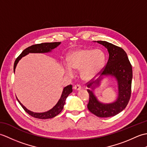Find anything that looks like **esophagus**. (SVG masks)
<instances>
[{
	"label": "esophagus",
	"mask_w": 147,
	"mask_h": 147,
	"mask_svg": "<svg viewBox=\"0 0 147 147\" xmlns=\"http://www.w3.org/2000/svg\"><path fill=\"white\" fill-rule=\"evenodd\" d=\"M81 88H82V87H81V86L80 85H76L74 86V89L76 90H80Z\"/></svg>",
	"instance_id": "obj_1"
}]
</instances>
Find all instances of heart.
<instances>
[{
	"mask_svg": "<svg viewBox=\"0 0 147 147\" xmlns=\"http://www.w3.org/2000/svg\"><path fill=\"white\" fill-rule=\"evenodd\" d=\"M105 55L100 49H83L72 52L67 58L69 66L65 67L66 73L72 75L73 69L81 70L84 80H90L96 77L104 67Z\"/></svg>",
	"mask_w": 147,
	"mask_h": 147,
	"instance_id": "1",
	"label": "heart"
}]
</instances>
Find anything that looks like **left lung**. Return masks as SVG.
<instances>
[{
  "mask_svg": "<svg viewBox=\"0 0 147 147\" xmlns=\"http://www.w3.org/2000/svg\"><path fill=\"white\" fill-rule=\"evenodd\" d=\"M104 45L109 54V60L100 72L101 76L111 75L115 78L118 85L119 95L116 101L109 104L98 102L92 90H87L89 93V101L87 105L88 110L92 114L100 117L114 116L126 108L129 101L131 93L133 78L132 65L124 50L115 45L105 41H97ZM101 79H92L87 83V87L93 90L99 85Z\"/></svg>",
  "mask_w": 147,
  "mask_h": 147,
  "instance_id": "left-lung-1",
  "label": "left lung"
}]
</instances>
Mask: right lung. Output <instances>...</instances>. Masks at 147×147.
<instances>
[{
  "label": "right lung",
  "mask_w": 147,
  "mask_h": 147,
  "mask_svg": "<svg viewBox=\"0 0 147 147\" xmlns=\"http://www.w3.org/2000/svg\"><path fill=\"white\" fill-rule=\"evenodd\" d=\"M61 42H52V43H39V44H35L33 45L28 47L24 49V51L22 52L21 54L18 56V57L16 59L14 64V73L15 71V68L16 67V65L20 59L25 56L26 55L28 54L29 53H45V52H51L52 49L57 47L58 45H60ZM72 85H68L65 86L62 92V95L61 96V98L59 99L57 104H56L54 107H53L51 110L45 112H42V113H36V112H33L24 107V106L21 104V103L19 101V100L17 98L18 101L20 103V104L21 105V107L23 108V109L28 114L30 115L31 116L33 117H35L37 119H51L54 117L56 115H58L60 112L62 111L64 108V105L65 104V99L67 97V96L70 94V93L73 92V89H72Z\"/></svg>",
  "instance_id": "1"
}]
</instances>
